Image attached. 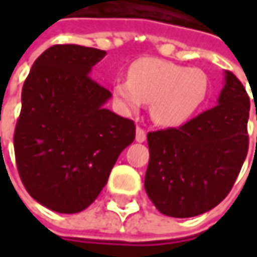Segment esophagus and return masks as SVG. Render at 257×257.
Instances as JSON below:
<instances>
[{
    "mask_svg": "<svg viewBox=\"0 0 257 257\" xmlns=\"http://www.w3.org/2000/svg\"><path fill=\"white\" fill-rule=\"evenodd\" d=\"M136 140H137L139 143L146 142V132H144L142 127H137V130H136Z\"/></svg>",
    "mask_w": 257,
    "mask_h": 257,
    "instance_id": "1",
    "label": "esophagus"
}]
</instances>
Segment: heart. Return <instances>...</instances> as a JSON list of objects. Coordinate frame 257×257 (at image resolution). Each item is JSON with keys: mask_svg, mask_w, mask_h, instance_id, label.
Returning a JSON list of instances; mask_svg holds the SVG:
<instances>
[{"mask_svg": "<svg viewBox=\"0 0 257 257\" xmlns=\"http://www.w3.org/2000/svg\"><path fill=\"white\" fill-rule=\"evenodd\" d=\"M209 80L199 68H189L159 58H142L132 64L128 78H117L113 95L125 114L152 104V118L176 127L192 118L207 97Z\"/></svg>", "mask_w": 257, "mask_h": 257, "instance_id": "b5f03b06", "label": "heart"}]
</instances>
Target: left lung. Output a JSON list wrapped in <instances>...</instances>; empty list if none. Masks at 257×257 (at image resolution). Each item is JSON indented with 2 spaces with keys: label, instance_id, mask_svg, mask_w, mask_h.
<instances>
[{
  "label": "left lung",
  "instance_id": "1",
  "mask_svg": "<svg viewBox=\"0 0 257 257\" xmlns=\"http://www.w3.org/2000/svg\"><path fill=\"white\" fill-rule=\"evenodd\" d=\"M249 110L242 83L224 71L217 105L179 128L147 134L150 160L144 189L159 212L193 217L229 194L249 149Z\"/></svg>",
  "mask_w": 257,
  "mask_h": 257
}]
</instances>
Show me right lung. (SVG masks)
Masks as SVG:
<instances>
[{"mask_svg": "<svg viewBox=\"0 0 257 257\" xmlns=\"http://www.w3.org/2000/svg\"><path fill=\"white\" fill-rule=\"evenodd\" d=\"M105 51L53 45L31 67L14 133L17 169L30 196L58 213L97 199L136 125L104 105L111 93L90 77Z\"/></svg>", "mask_w": 257, "mask_h": 257, "instance_id": "add662e5", "label": "right lung"}]
</instances>
